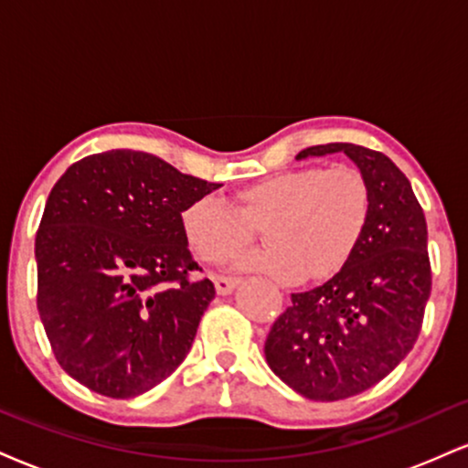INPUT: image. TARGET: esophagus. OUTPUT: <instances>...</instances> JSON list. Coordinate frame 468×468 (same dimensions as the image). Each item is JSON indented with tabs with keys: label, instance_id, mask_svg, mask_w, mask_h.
<instances>
[{
	"label": "esophagus",
	"instance_id": "esophagus-1",
	"mask_svg": "<svg viewBox=\"0 0 468 468\" xmlns=\"http://www.w3.org/2000/svg\"><path fill=\"white\" fill-rule=\"evenodd\" d=\"M213 283H216V290L218 294H230V292L235 290V285L239 283L238 277H216L213 279Z\"/></svg>",
	"mask_w": 468,
	"mask_h": 468
}]
</instances>
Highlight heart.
<instances>
[{
  "label": "heart",
  "instance_id": "1",
  "mask_svg": "<svg viewBox=\"0 0 468 468\" xmlns=\"http://www.w3.org/2000/svg\"><path fill=\"white\" fill-rule=\"evenodd\" d=\"M370 185L357 167H292L246 185L230 207L200 196L185 207L180 224L202 261L222 263L244 250L263 227L266 249L238 259V266L272 279H326L357 250L370 219Z\"/></svg>",
  "mask_w": 468,
  "mask_h": 468
}]
</instances>
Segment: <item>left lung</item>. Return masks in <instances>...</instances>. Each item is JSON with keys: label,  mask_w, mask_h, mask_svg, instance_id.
I'll return each instance as SVG.
<instances>
[{"label": "left lung", "mask_w": 468, "mask_h": 468, "mask_svg": "<svg viewBox=\"0 0 468 468\" xmlns=\"http://www.w3.org/2000/svg\"><path fill=\"white\" fill-rule=\"evenodd\" d=\"M331 152L368 180V227L340 272L290 296L263 346L272 373L312 401L356 397L390 375L419 340L431 292L425 213L405 174L356 144L312 145L298 159Z\"/></svg>", "instance_id": "left-lung-1"}]
</instances>
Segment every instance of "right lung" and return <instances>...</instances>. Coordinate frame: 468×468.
Returning <instances> with one entry per match:
<instances>
[{
	"label": "right lung",
	"instance_id": "add662e5",
	"mask_svg": "<svg viewBox=\"0 0 468 468\" xmlns=\"http://www.w3.org/2000/svg\"><path fill=\"white\" fill-rule=\"evenodd\" d=\"M218 187L134 150L84 156L58 178L37 230V307L67 375L133 399L183 364L216 288L194 277L180 216Z\"/></svg>",
	"mask_w": 468,
	"mask_h": 468
}]
</instances>
